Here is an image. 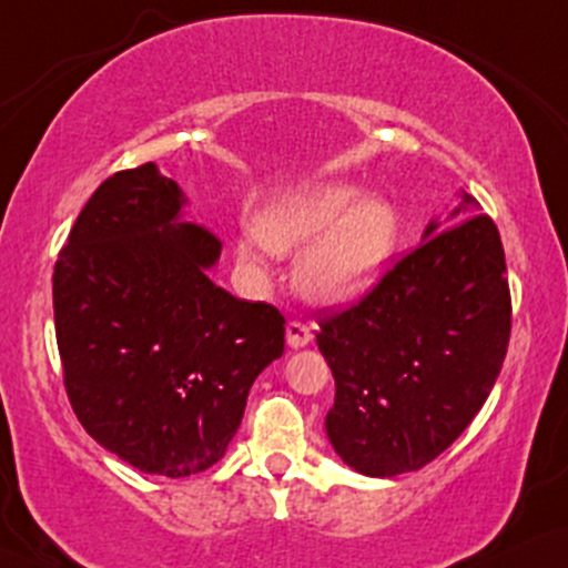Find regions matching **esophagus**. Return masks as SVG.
I'll return each instance as SVG.
<instances>
[{"label":"esophagus","instance_id":"34e87169","mask_svg":"<svg viewBox=\"0 0 568 568\" xmlns=\"http://www.w3.org/2000/svg\"><path fill=\"white\" fill-rule=\"evenodd\" d=\"M285 341H288V346L293 351L304 348L312 343V327L304 325V322H288V327H285Z\"/></svg>","mask_w":568,"mask_h":568}]
</instances>
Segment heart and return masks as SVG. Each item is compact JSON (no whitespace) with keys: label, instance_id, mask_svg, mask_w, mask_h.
<instances>
[{"label":"heart","instance_id":"obj_1","mask_svg":"<svg viewBox=\"0 0 568 568\" xmlns=\"http://www.w3.org/2000/svg\"><path fill=\"white\" fill-rule=\"evenodd\" d=\"M400 214L383 196H364L341 181L306 183L277 193L256 212V239L235 246L246 270L262 272L267 251L301 254L296 288L312 304H348L383 277L400 241Z\"/></svg>","mask_w":568,"mask_h":568}]
</instances>
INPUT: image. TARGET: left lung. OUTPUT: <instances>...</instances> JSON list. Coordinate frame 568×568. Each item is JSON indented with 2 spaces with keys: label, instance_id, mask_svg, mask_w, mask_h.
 Instances as JSON below:
<instances>
[{
  "label": "left lung",
  "instance_id": "8db88e82",
  "mask_svg": "<svg viewBox=\"0 0 568 568\" xmlns=\"http://www.w3.org/2000/svg\"><path fill=\"white\" fill-rule=\"evenodd\" d=\"M448 217L362 304L320 325L335 377L325 429L367 477L422 469L469 427L504 367L511 333L500 235L464 189Z\"/></svg>",
  "mask_w": 568,
  "mask_h": 568
}]
</instances>
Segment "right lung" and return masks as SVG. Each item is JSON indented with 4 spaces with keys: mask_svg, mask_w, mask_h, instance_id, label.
Returning <instances> with one entry per match:
<instances>
[{
    "mask_svg": "<svg viewBox=\"0 0 568 568\" xmlns=\"http://www.w3.org/2000/svg\"><path fill=\"white\" fill-rule=\"evenodd\" d=\"M154 162L93 191L54 264L64 387L93 440L143 475L191 477L225 456L285 320L212 283L222 243L185 222Z\"/></svg>",
    "mask_w": 568,
    "mask_h": 568,
    "instance_id": "right-lung-1",
    "label": "right lung"
}]
</instances>
